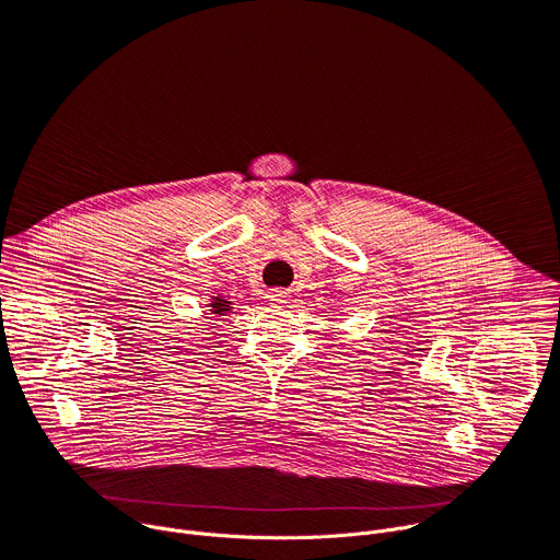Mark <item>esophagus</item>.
<instances>
[{"mask_svg":"<svg viewBox=\"0 0 560 560\" xmlns=\"http://www.w3.org/2000/svg\"><path fill=\"white\" fill-rule=\"evenodd\" d=\"M266 299H268L272 305H279V307H281V305H285V303L290 301V294H288L285 290H270Z\"/></svg>","mask_w":560,"mask_h":560,"instance_id":"1","label":"esophagus"}]
</instances>
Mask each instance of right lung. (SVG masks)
<instances>
[{
	"mask_svg": "<svg viewBox=\"0 0 560 560\" xmlns=\"http://www.w3.org/2000/svg\"><path fill=\"white\" fill-rule=\"evenodd\" d=\"M208 307H210V314L223 316L225 312H230V310H232V303H230V301H225V299H221V296H212V303H210Z\"/></svg>",
	"mask_w": 560,
	"mask_h": 560,
	"instance_id": "1",
	"label": "right lung"
}]
</instances>
